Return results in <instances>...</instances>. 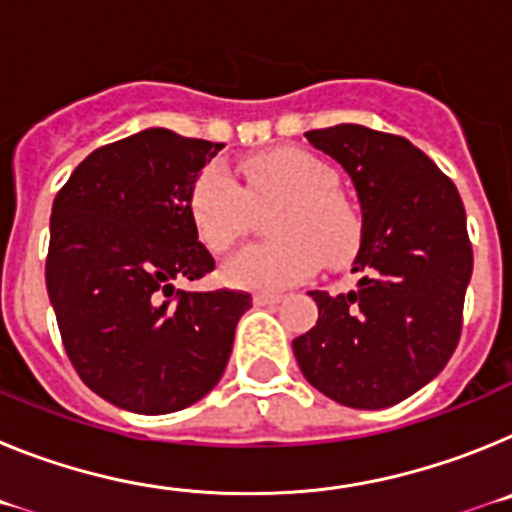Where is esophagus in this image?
I'll use <instances>...</instances> for the list:
<instances>
[{"label": "esophagus", "mask_w": 512, "mask_h": 512, "mask_svg": "<svg viewBox=\"0 0 512 512\" xmlns=\"http://www.w3.org/2000/svg\"><path fill=\"white\" fill-rule=\"evenodd\" d=\"M279 302H282V295H264V292L253 295V305L256 307H271V305H279Z\"/></svg>", "instance_id": "1"}]
</instances>
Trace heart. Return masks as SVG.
<instances>
[{"label":"heart","mask_w":512,"mask_h":512,"mask_svg":"<svg viewBox=\"0 0 512 512\" xmlns=\"http://www.w3.org/2000/svg\"><path fill=\"white\" fill-rule=\"evenodd\" d=\"M246 184L225 166L210 164L187 194L192 228L210 251L223 253L243 235L251 202L282 200L271 217L277 241L243 248L223 266L225 284L264 295L305 282L323 266L346 264L361 241V225L341 194L338 176L323 158L300 148H277L241 164Z\"/></svg>","instance_id":"obj_1"}]
</instances>
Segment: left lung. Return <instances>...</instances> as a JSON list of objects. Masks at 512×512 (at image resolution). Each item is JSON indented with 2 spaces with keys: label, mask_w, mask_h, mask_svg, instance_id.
Wrapping results in <instances>:
<instances>
[{
  "label": "left lung",
  "mask_w": 512,
  "mask_h": 512,
  "mask_svg": "<svg viewBox=\"0 0 512 512\" xmlns=\"http://www.w3.org/2000/svg\"><path fill=\"white\" fill-rule=\"evenodd\" d=\"M343 166L361 205L356 289L318 302L292 341L302 374L346 408L397 405L441 374L461 333L472 279L467 215L454 182L400 135L364 125L310 130Z\"/></svg>",
  "instance_id": "left-lung-1"
}]
</instances>
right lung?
Here are the masks:
<instances>
[{"label": "right lung", "instance_id": "obj_1", "mask_svg": "<svg viewBox=\"0 0 512 512\" xmlns=\"http://www.w3.org/2000/svg\"><path fill=\"white\" fill-rule=\"evenodd\" d=\"M223 143L148 128L97 148L53 200L45 284L81 382L140 415L189 408L220 382L248 292H182L215 269L187 210Z\"/></svg>", "mask_w": 512, "mask_h": 512}]
</instances>
